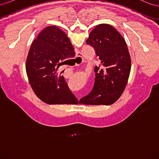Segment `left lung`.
<instances>
[{"instance_id": "8db88e82", "label": "left lung", "mask_w": 159, "mask_h": 159, "mask_svg": "<svg viewBox=\"0 0 159 159\" xmlns=\"http://www.w3.org/2000/svg\"><path fill=\"white\" fill-rule=\"evenodd\" d=\"M86 43L93 48L102 66L95 68L93 88L80 100V103L111 105L121 97L131 71V61L127 45L120 33L107 24L95 26Z\"/></svg>"}]
</instances>
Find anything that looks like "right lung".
<instances>
[{
  "instance_id": "obj_1",
  "label": "right lung",
  "mask_w": 159,
  "mask_h": 159,
  "mask_svg": "<svg viewBox=\"0 0 159 159\" xmlns=\"http://www.w3.org/2000/svg\"><path fill=\"white\" fill-rule=\"evenodd\" d=\"M75 55L66 34L56 26L46 27L32 42L26 71L32 89L43 102L50 105L78 104L63 75L57 74L64 61ZM64 72V71H62Z\"/></svg>"
}]
</instances>
